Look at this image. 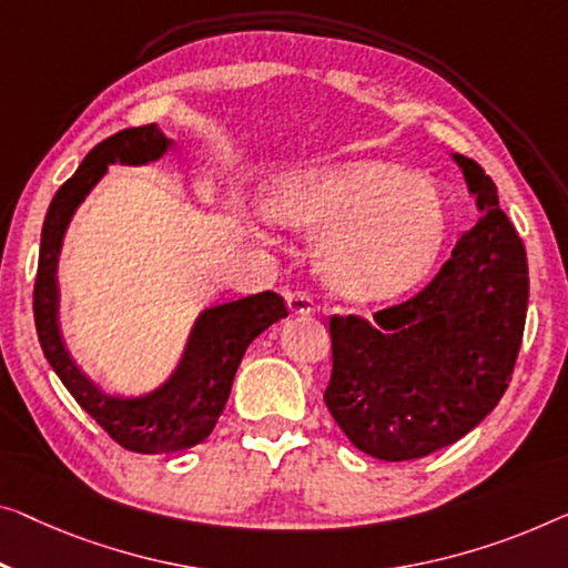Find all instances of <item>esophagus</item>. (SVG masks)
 <instances>
[{
    "mask_svg": "<svg viewBox=\"0 0 568 568\" xmlns=\"http://www.w3.org/2000/svg\"><path fill=\"white\" fill-rule=\"evenodd\" d=\"M285 301H287V308L293 313H313V298L306 291H291L285 295Z\"/></svg>",
    "mask_w": 568,
    "mask_h": 568,
    "instance_id": "34e87169",
    "label": "esophagus"
}]
</instances>
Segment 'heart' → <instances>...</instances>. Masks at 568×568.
Here are the masks:
<instances>
[{
    "label": "heart",
    "instance_id": "obj_1",
    "mask_svg": "<svg viewBox=\"0 0 568 568\" xmlns=\"http://www.w3.org/2000/svg\"><path fill=\"white\" fill-rule=\"evenodd\" d=\"M265 211L287 230L324 232L321 273L359 301L393 298L423 281L448 224L434 181L379 160L287 175L270 189Z\"/></svg>",
    "mask_w": 568,
    "mask_h": 568
}]
</instances>
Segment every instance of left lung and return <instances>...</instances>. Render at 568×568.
I'll return each instance as SVG.
<instances>
[{
    "mask_svg": "<svg viewBox=\"0 0 568 568\" xmlns=\"http://www.w3.org/2000/svg\"><path fill=\"white\" fill-rule=\"evenodd\" d=\"M479 222L413 298L328 318L332 377L324 403L346 438L375 459H420L459 442L500 403L528 311V257L471 158L454 155Z\"/></svg>",
    "mask_w": 568,
    "mask_h": 568,
    "instance_id": "1",
    "label": "left lung"
}]
</instances>
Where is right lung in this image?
I'll use <instances>...</instances> for the list:
<instances>
[{"instance_id":"right-lung-1","label":"right lung","mask_w":568,"mask_h":568,"mask_svg":"<svg viewBox=\"0 0 568 568\" xmlns=\"http://www.w3.org/2000/svg\"><path fill=\"white\" fill-rule=\"evenodd\" d=\"M171 145L173 140H168L155 124L126 126L112 138L101 140L83 158L79 171L58 189L48 206L40 234L36 291H32L38 338L50 367L75 397V403L112 436V442L134 454H173L201 444L224 413L236 367L252 338L287 316L285 301L273 291L203 311L199 324L193 326L181 367L160 390L140 400L104 395L68 357L61 328H58L55 285L58 252H61L65 226L75 206L106 173V165L150 163Z\"/></svg>"}]
</instances>
